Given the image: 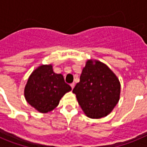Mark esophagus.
<instances>
[{
    "mask_svg": "<svg viewBox=\"0 0 147 147\" xmlns=\"http://www.w3.org/2000/svg\"><path fill=\"white\" fill-rule=\"evenodd\" d=\"M74 86H75V84H74V83H72V84H71V88H72V90L74 89Z\"/></svg>",
    "mask_w": 147,
    "mask_h": 147,
    "instance_id": "esophagus-1",
    "label": "esophagus"
}]
</instances>
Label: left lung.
<instances>
[{
	"instance_id": "8db88e82",
	"label": "left lung",
	"mask_w": 147,
	"mask_h": 147,
	"mask_svg": "<svg viewBox=\"0 0 147 147\" xmlns=\"http://www.w3.org/2000/svg\"><path fill=\"white\" fill-rule=\"evenodd\" d=\"M73 93L88 117L101 119L112 112L119 102L121 84L107 65L96 59H88Z\"/></svg>"
}]
</instances>
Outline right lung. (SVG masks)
<instances>
[{"instance_id": "right-lung-1", "label": "right lung", "mask_w": 147, "mask_h": 147, "mask_svg": "<svg viewBox=\"0 0 147 147\" xmlns=\"http://www.w3.org/2000/svg\"><path fill=\"white\" fill-rule=\"evenodd\" d=\"M71 90V86L65 82L63 76L54 72L52 65H42L28 77L24 96L35 110L47 113L57 107L62 97Z\"/></svg>"}]
</instances>
